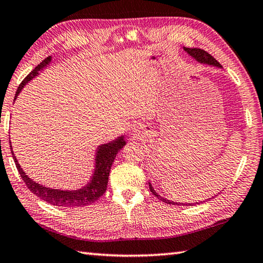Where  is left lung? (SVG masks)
I'll use <instances>...</instances> for the list:
<instances>
[{"label":"left lung","instance_id":"left-lung-1","mask_svg":"<svg viewBox=\"0 0 263 263\" xmlns=\"http://www.w3.org/2000/svg\"><path fill=\"white\" fill-rule=\"evenodd\" d=\"M183 50L186 51V52L190 55V57H193V58L196 60V61H198L199 64H204V65H210V66H215V67H222L221 66L217 60H215L212 55H211L210 53H208L206 51H204V50H202V49H197V48H183ZM149 189H151V192L155 195V196L158 198V199H161L162 202H164V203H166V204H172V205H186V206H193V205H196V204H199V203H203V202H199V203H177V202H173V200H168V199H166V198H164V197H162L161 195H158L157 193H156V190L153 188V186H152V183L149 182ZM214 198V197H213ZM209 199H211V198H209ZM209 199H206V200H209Z\"/></svg>","mask_w":263,"mask_h":263}]
</instances>
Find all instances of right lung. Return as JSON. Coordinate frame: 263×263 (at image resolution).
Listing matches in <instances>:
<instances>
[{
  "instance_id": "1",
  "label": "right lung",
  "mask_w": 263,
  "mask_h": 263,
  "mask_svg": "<svg viewBox=\"0 0 263 263\" xmlns=\"http://www.w3.org/2000/svg\"><path fill=\"white\" fill-rule=\"evenodd\" d=\"M51 57L45 58L42 63L37 65L30 73L25 77V80L18 86V90L15 92L14 100L18 97L23 87L32 81L35 76L39 75V71L45 68L51 63ZM126 141L124 140V136L118 137L115 140L110 142L104 143L97 148L96 159H95V171L92 174L91 180L87 182L84 187H82L77 190H61V189H53L42 186L34 180L30 179L27 174L24 172V170L20 166L17 158L12 152L11 141H10V148H11V154L14 159L15 166H17L20 177L23 178L24 182L26 183L27 188L36 196L41 199L45 200L46 203L54 206H63V208H79V206H86L90 205L96 200L99 199L102 196V194L106 192L108 177L112 165V162L116 157V154L125 146Z\"/></svg>"
}]
</instances>
